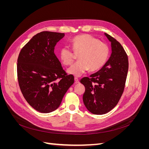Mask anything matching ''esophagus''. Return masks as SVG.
<instances>
[{"label":"esophagus","mask_w":149,"mask_h":149,"mask_svg":"<svg viewBox=\"0 0 149 149\" xmlns=\"http://www.w3.org/2000/svg\"><path fill=\"white\" fill-rule=\"evenodd\" d=\"M74 81H75L76 83H79V79H78V78H74Z\"/></svg>","instance_id":"obj_1"}]
</instances>
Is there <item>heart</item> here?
Masks as SVG:
<instances>
[{
	"mask_svg": "<svg viewBox=\"0 0 149 149\" xmlns=\"http://www.w3.org/2000/svg\"><path fill=\"white\" fill-rule=\"evenodd\" d=\"M72 47L74 52H81L78 60L67 70L70 74L79 77L89 69L96 71L105 65L109 56V49L107 45L93 36L83 34L76 36L72 40ZM60 57L63 65L68 66L74 61V54L68 46L63 47Z\"/></svg>",
	"mask_w": 149,
	"mask_h": 149,
	"instance_id": "heart-1",
	"label": "heart"
}]
</instances>
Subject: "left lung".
Instances as JSON below:
<instances>
[{
    "mask_svg": "<svg viewBox=\"0 0 149 149\" xmlns=\"http://www.w3.org/2000/svg\"><path fill=\"white\" fill-rule=\"evenodd\" d=\"M112 53L109 60L96 73L80 80L85 87L84 104L92 114H104L117 105L123 93L127 78L128 57L120 43L107 33Z\"/></svg>",
    "mask_w": 149,
    "mask_h": 149,
    "instance_id": "1",
    "label": "left lung"
}]
</instances>
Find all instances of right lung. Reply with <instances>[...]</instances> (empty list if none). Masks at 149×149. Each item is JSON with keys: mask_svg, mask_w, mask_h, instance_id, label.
I'll use <instances>...</instances> for the list:
<instances>
[{"mask_svg": "<svg viewBox=\"0 0 149 149\" xmlns=\"http://www.w3.org/2000/svg\"><path fill=\"white\" fill-rule=\"evenodd\" d=\"M65 33L42 31L22 48L17 60L18 81L24 97L33 109L49 113L60 106L74 76L68 75L54 49Z\"/></svg>", "mask_w": 149, "mask_h": 149, "instance_id": "right-lung-1", "label": "right lung"}]
</instances>
